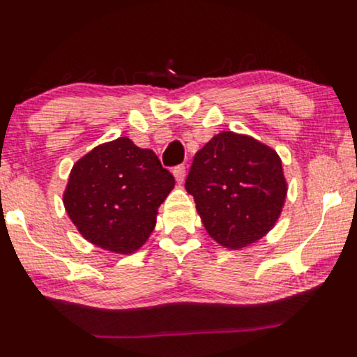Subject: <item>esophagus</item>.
I'll list each match as a JSON object with an SVG mask.
<instances>
[{"label":"esophagus","instance_id":"34e87169","mask_svg":"<svg viewBox=\"0 0 357 357\" xmlns=\"http://www.w3.org/2000/svg\"><path fill=\"white\" fill-rule=\"evenodd\" d=\"M174 177H175V180H177L178 183H182L183 180H185V167H183V165L175 167V169H174Z\"/></svg>","mask_w":357,"mask_h":357}]
</instances>
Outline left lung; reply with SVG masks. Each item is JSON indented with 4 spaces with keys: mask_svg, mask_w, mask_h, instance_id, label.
<instances>
[{
    "mask_svg": "<svg viewBox=\"0 0 357 357\" xmlns=\"http://www.w3.org/2000/svg\"><path fill=\"white\" fill-rule=\"evenodd\" d=\"M185 190L208 236L238 250L274 229L287 180L272 146L244 133L220 132L195 153Z\"/></svg>",
    "mask_w": 357,
    "mask_h": 357,
    "instance_id": "obj_1",
    "label": "left lung"
}]
</instances>
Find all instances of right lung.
I'll list each match as a JSON object with an SVG mask.
<instances>
[{
  "label": "right lung",
  "mask_w": 357,
  "mask_h": 357,
  "mask_svg": "<svg viewBox=\"0 0 357 357\" xmlns=\"http://www.w3.org/2000/svg\"><path fill=\"white\" fill-rule=\"evenodd\" d=\"M174 185V175L152 150L119 137L95 146L75 163L63 205L90 244L128 255L149 241L158 207Z\"/></svg>",
  "instance_id": "right-lung-1"
}]
</instances>
